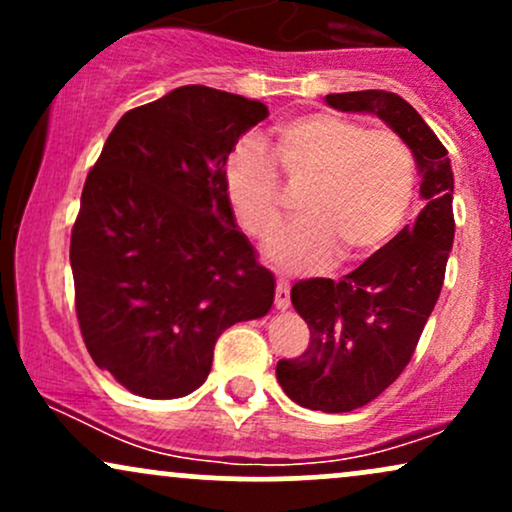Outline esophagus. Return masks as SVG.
<instances>
[{
  "instance_id": "34e87169",
  "label": "esophagus",
  "mask_w": 512,
  "mask_h": 512,
  "mask_svg": "<svg viewBox=\"0 0 512 512\" xmlns=\"http://www.w3.org/2000/svg\"><path fill=\"white\" fill-rule=\"evenodd\" d=\"M274 303L279 310H286L291 305V289H289V281L279 279V284H276V296H274Z\"/></svg>"
}]
</instances>
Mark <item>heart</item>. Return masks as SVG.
Listing matches in <instances>:
<instances>
[{
  "instance_id": "1",
  "label": "heart",
  "mask_w": 512,
  "mask_h": 512,
  "mask_svg": "<svg viewBox=\"0 0 512 512\" xmlns=\"http://www.w3.org/2000/svg\"><path fill=\"white\" fill-rule=\"evenodd\" d=\"M276 166L289 180H313L303 221L276 233L264 257L291 274L368 257L402 226L414 197V154L390 129H366L339 115H305L274 134ZM223 190L250 236H269L281 221L279 180L257 146L243 144L223 166Z\"/></svg>"
}]
</instances>
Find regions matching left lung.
<instances>
[{
  "mask_svg": "<svg viewBox=\"0 0 512 512\" xmlns=\"http://www.w3.org/2000/svg\"><path fill=\"white\" fill-rule=\"evenodd\" d=\"M342 113H370L407 142L421 175L424 209L361 267L339 281L308 279L291 289L308 322L303 356L276 363V380L305 409L339 414L373 402L407 368L445 279L455 219V178L445 146L397 93L325 96Z\"/></svg>",
  "mask_w": 512,
  "mask_h": 512,
  "instance_id": "obj_1",
  "label": "left lung"
}]
</instances>
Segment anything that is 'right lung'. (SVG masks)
I'll return each instance as SVG.
<instances>
[{
  "mask_svg": "<svg viewBox=\"0 0 512 512\" xmlns=\"http://www.w3.org/2000/svg\"><path fill=\"white\" fill-rule=\"evenodd\" d=\"M267 105L180 86L120 117L72 231L76 317L98 368L146 399L204 385L214 344L267 315L274 274L238 228L223 166Z\"/></svg>",
  "mask_w": 512,
  "mask_h": 512,
  "instance_id": "1",
  "label": "right lung"
}]
</instances>
